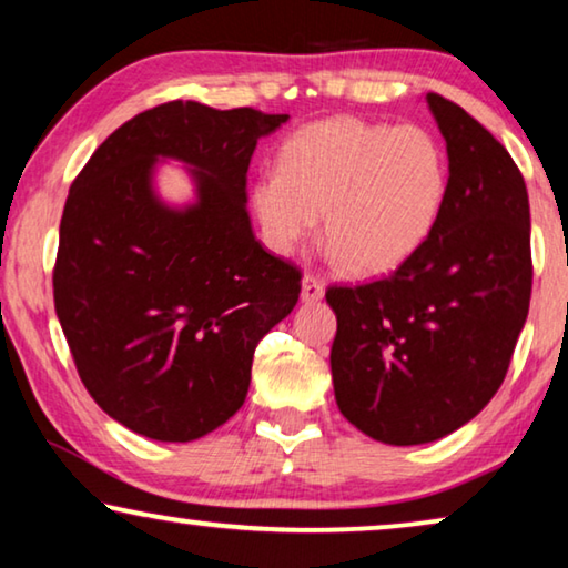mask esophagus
I'll use <instances>...</instances> for the list:
<instances>
[{
  "mask_svg": "<svg viewBox=\"0 0 568 568\" xmlns=\"http://www.w3.org/2000/svg\"><path fill=\"white\" fill-rule=\"evenodd\" d=\"M321 298H324V285H321L316 277H311V275L303 277V281H301V301L303 303H316Z\"/></svg>",
  "mask_w": 568,
  "mask_h": 568,
  "instance_id": "34e87169",
  "label": "esophagus"
}]
</instances>
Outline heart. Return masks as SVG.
<instances>
[{
    "mask_svg": "<svg viewBox=\"0 0 568 568\" xmlns=\"http://www.w3.org/2000/svg\"><path fill=\"white\" fill-rule=\"evenodd\" d=\"M446 158L416 124H372L328 116L295 130L281 148V171L252 183L260 236L287 257L324 236L354 275L395 273L434 234L446 201Z\"/></svg>",
    "mask_w": 568,
    "mask_h": 568,
    "instance_id": "heart-1",
    "label": "heart"
}]
</instances>
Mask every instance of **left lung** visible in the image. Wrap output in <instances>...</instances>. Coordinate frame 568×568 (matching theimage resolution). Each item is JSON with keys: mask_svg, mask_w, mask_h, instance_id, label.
<instances>
[{"mask_svg": "<svg viewBox=\"0 0 568 568\" xmlns=\"http://www.w3.org/2000/svg\"><path fill=\"white\" fill-rule=\"evenodd\" d=\"M426 104L448 158L434 234L385 281L326 293L338 410L390 446L454 434L493 400L532 283L528 191L510 152L454 101Z\"/></svg>", "mask_w": 568, "mask_h": 568, "instance_id": "1", "label": "left lung"}]
</instances>
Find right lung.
I'll list each match as a JSON object with an SVG mask.
<instances>
[{"mask_svg":"<svg viewBox=\"0 0 568 568\" xmlns=\"http://www.w3.org/2000/svg\"><path fill=\"white\" fill-rule=\"evenodd\" d=\"M287 114L171 101L101 142L68 193L53 273L75 369L109 418L185 444L230 420L255 346L298 303L301 273L255 240L247 171ZM163 162L192 199L165 202Z\"/></svg>","mask_w":568,"mask_h":568,"instance_id":"1","label":"right lung"}]
</instances>
